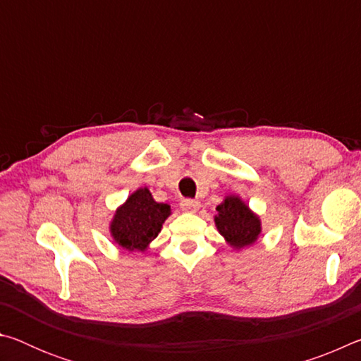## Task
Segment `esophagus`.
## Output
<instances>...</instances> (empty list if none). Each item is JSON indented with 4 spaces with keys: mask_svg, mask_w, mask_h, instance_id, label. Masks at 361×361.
<instances>
[{
    "mask_svg": "<svg viewBox=\"0 0 361 361\" xmlns=\"http://www.w3.org/2000/svg\"><path fill=\"white\" fill-rule=\"evenodd\" d=\"M181 209L185 210V212H195V210H199V207H200V202L199 200H195V199H183L181 200Z\"/></svg>",
    "mask_w": 361,
    "mask_h": 361,
    "instance_id": "34e87169",
    "label": "esophagus"
}]
</instances>
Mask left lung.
<instances>
[{
	"label": "left lung",
	"instance_id": "8db88e82",
	"mask_svg": "<svg viewBox=\"0 0 361 361\" xmlns=\"http://www.w3.org/2000/svg\"><path fill=\"white\" fill-rule=\"evenodd\" d=\"M218 215L215 224L218 231L234 248H242L258 239L261 232L259 218L248 210V207L239 197H226L221 205L216 207Z\"/></svg>",
	"mask_w": 361,
	"mask_h": 361
}]
</instances>
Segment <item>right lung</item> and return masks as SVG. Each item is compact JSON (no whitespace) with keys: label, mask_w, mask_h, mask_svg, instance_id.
Masks as SVG:
<instances>
[{"label":"right lung","mask_w":361,"mask_h":361,"mask_svg":"<svg viewBox=\"0 0 361 361\" xmlns=\"http://www.w3.org/2000/svg\"><path fill=\"white\" fill-rule=\"evenodd\" d=\"M170 215V205L157 204L148 189H138L116 212L111 235L126 250H145Z\"/></svg>","instance_id":"add662e5"}]
</instances>
